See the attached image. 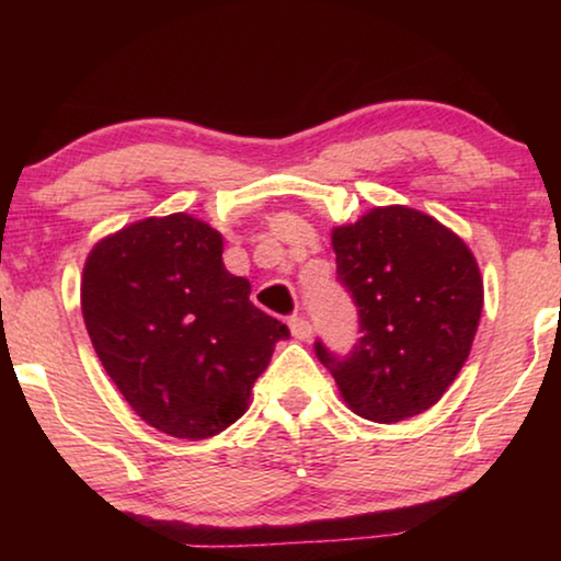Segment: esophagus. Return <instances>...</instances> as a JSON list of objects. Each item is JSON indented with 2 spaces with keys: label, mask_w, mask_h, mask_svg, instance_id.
Returning a JSON list of instances; mask_svg holds the SVG:
<instances>
[{
  "label": "esophagus",
  "mask_w": 561,
  "mask_h": 561,
  "mask_svg": "<svg viewBox=\"0 0 561 561\" xmlns=\"http://www.w3.org/2000/svg\"><path fill=\"white\" fill-rule=\"evenodd\" d=\"M288 327H290V334H294L296 340H301V342L311 340V324L304 317H294L288 321Z\"/></svg>",
  "instance_id": "obj_1"
}]
</instances>
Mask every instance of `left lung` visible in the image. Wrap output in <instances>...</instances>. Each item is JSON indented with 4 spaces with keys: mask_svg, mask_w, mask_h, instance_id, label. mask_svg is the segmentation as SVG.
Listing matches in <instances>:
<instances>
[{
    "mask_svg": "<svg viewBox=\"0 0 561 561\" xmlns=\"http://www.w3.org/2000/svg\"><path fill=\"white\" fill-rule=\"evenodd\" d=\"M336 275L359 309V342L336 357L317 342L342 401L396 424L447 393L482 313V275L459 234L411 206H375L332 229Z\"/></svg>",
    "mask_w": 561,
    "mask_h": 561,
    "instance_id": "1",
    "label": "left lung"
}]
</instances>
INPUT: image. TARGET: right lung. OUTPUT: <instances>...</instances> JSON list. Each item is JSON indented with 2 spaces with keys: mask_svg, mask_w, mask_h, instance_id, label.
<instances>
[{
  "mask_svg": "<svg viewBox=\"0 0 561 561\" xmlns=\"http://www.w3.org/2000/svg\"><path fill=\"white\" fill-rule=\"evenodd\" d=\"M221 250L217 229L175 211L106 234L83 263V324L106 375L175 439L234 424L290 334L250 301V280L227 271Z\"/></svg>",
  "mask_w": 561,
  "mask_h": 561,
  "instance_id": "1",
  "label": "right lung"
}]
</instances>
